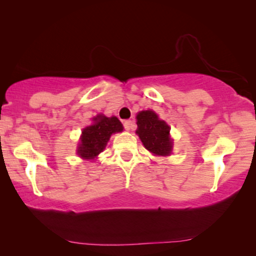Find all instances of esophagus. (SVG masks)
<instances>
[{
  "instance_id": "esophagus-1",
  "label": "esophagus",
  "mask_w": 256,
  "mask_h": 256,
  "mask_svg": "<svg viewBox=\"0 0 256 256\" xmlns=\"http://www.w3.org/2000/svg\"><path fill=\"white\" fill-rule=\"evenodd\" d=\"M123 125H124V128L125 130H131L132 128H133V124H132V120H124V123H123Z\"/></svg>"
}]
</instances>
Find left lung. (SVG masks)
<instances>
[{"label":"left lung","instance_id":"1","mask_svg":"<svg viewBox=\"0 0 256 256\" xmlns=\"http://www.w3.org/2000/svg\"><path fill=\"white\" fill-rule=\"evenodd\" d=\"M136 134L150 152L157 156H168L172 151L170 128L166 122L158 118L152 110L140 112L136 115Z\"/></svg>","mask_w":256,"mask_h":256}]
</instances>
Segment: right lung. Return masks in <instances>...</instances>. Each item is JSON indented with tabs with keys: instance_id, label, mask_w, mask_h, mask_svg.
Segmentation results:
<instances>
[{
	"instance_id": "obj_1",
	"label": "right lung",
	"mask_w": 256,
	"mask_h": 256,
	"mask_svg": "<svg viewBox=\"0 0 256 256\" xmlns=\"http://www.w3.org/2000/svg\"><path fill=\"white\" fill-rule=\"evenodd\" d=\"M94 123L84 128L81 136V144L78 154L84 159H94L105 149L112 133L122 132L123 125L115 116L106 118L98 115L94 118Z\"/></svg>"
}]
</instances>
